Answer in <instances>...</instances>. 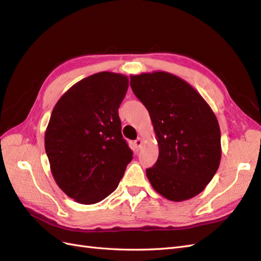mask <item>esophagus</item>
Wrapping results in <instances>:
<instances>
[{
    "label": "esophagus",
    "mask_w": 261,
    "mask_h": 261,
    "mask_svg": "<svg viewBox=\"0 0 261 261\" xmlns=\"http://www.w3.org/2000/svg\"><path fill=\"white\" fill-rule=\"evenodd\" d=\"M143 144H144V140H143V138H140V137H138L135 141H134V145L136 146L137 149H140L141 146H143Z\"/></svg>",
    "instance_id": "1"
}]
</instances>
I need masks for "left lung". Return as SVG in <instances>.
<instances>
[{"label":"left lung","instance_id":"8db88e82","mask_svg":"<svg viewBox=\"0 0 261 261\" xmlns=\"http://www.w3.org/2000/svg\"><path fill=\"white\" fill-rule=\"evenodd\" d=\"M130 87L148 110L159 146L155 164L146 170L150 184L171 201L200 194L222 151L215 112L193 86L168 72L130 75Z\"/></svg>","mask_w":261,"mask_h":261}]
</instances>
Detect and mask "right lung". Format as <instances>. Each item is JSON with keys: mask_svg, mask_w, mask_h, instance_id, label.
<instances>
[{"mask_svg": "<svg viewBox=\"0 0 261 261\" xmlns=\"http://www.w3.org/2000/svg\"><path fill=\"white\" fill-rule=\"evenodd\" d=\"M127 89L126 75L100 72L70 87L53 108L45 152L55 183L77 202L107 198L133 159L118 117Z\"/></svg>", "mask_w": 261, "mask_h": 261, "instance_id": "right-lung-1", "label": "right lung"}]
</instances>
